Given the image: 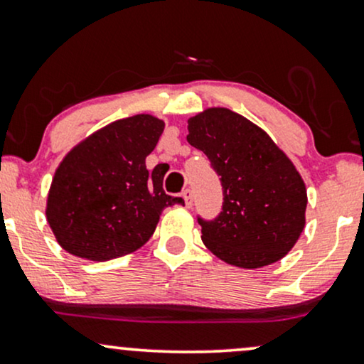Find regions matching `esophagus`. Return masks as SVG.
I'll return each instance as SVG.
<instances>
[{
	"mask_svg": "<svg viewBox=\"0 0 364 364\" xmlns=\"http://www.w3.org/2000/svg\"><path fill=\"white\" fill-rule=\"evenodd\" d=\"M183 200H185V205L190 208L191 203H193V191L191 190H185L183 191Z\"/></svg>",
	"mask_w": 364,
	"mask_h": 364,
	"instance_id": "34e87169",
	"label": "esophagus"
}]
</instances>
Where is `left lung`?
<instances>
[{"label": "left lung", "instance_id": "obj_1", "mask_svg": "<svg viewBox=\"0 0 364 364\" xmlns=\"http://www.w3.org/2000/svg\"><path fill=\"white\" fill-rule=\"evenodd\" d=\"M186 139L208 156L223 188L218 218L201 225L211 254L240 269L284 259L306 225L307 190L287 154L264 129L227 107L188 119Z\"/></svg>", "mask_w": 364, "mask_h": 364}]
</instances>
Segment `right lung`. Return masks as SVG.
Listing matches in <instances>:
<instances>
[{"label":"right lung","instance_id":"add662e5","mask_svg":"<svg viewBox=\"0 0 364 364\" xmlns=\"http://www.w3.org/2000/svg\"><path fill=\"white\" fill-rule=\"evenodd\" d=\"M163 129L151 114L119 119L60 161L45 215L63 250L92 262L132 254L153 235L164 208L185 205L164 193V173L146 169Z\"/></svg>","mask_w":364,"mask_h":364}]
</instances>
